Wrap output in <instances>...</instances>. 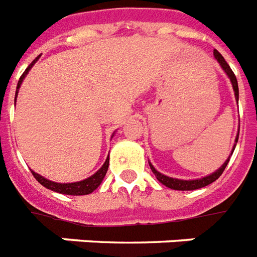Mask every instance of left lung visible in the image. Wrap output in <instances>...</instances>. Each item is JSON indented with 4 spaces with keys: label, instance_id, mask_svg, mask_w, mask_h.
I'll return each instance as SVG.
<instances>
[{
    "label": "left lung",
    "instance_id": "left-lung-1",
    "mask_svg": "<svg viewBox=\"0 0 257 257\" xmlns=\"http://www.w3.org/2000/svg\"><path fill=\"white\" fill-rule=\"evenodd\" d=\"M213 55H215V58H216L217 62L220 63L221 69H223V70L225 71V74L228 75L229 81H231V83H232L233 91H235L236 100H239V86H237V79H236L235 74H233V71L231 70L229 65L225 62V59L223 58V55H221L219 51L213 50ZM237 139H239V134H237V137H236L235 143H237ZM235 147H236V145H233L232 153H233V150H235ZM232 153H231V155H232ZM228 162H229V157H228V159H227V161L223 163V166H221L219 170H216V171L213 172V174H211V175H208V176H204V178H200V179H195V180L175 179V178L166 176V175H163V174H161L159 171H157V170H155V167H154L151 163H150V168H151V171L154 172V175L157 176V179L159 180L162 184H164L166 187H168V188H171V190H178V191H192V190H198V188H202V187H206V186H208V184L212 183V182H215V180H216L217 178L221 175V174H223V171H224L225 167H227Z\"/></svg>",
    "mask_w": 257,
    "mask_h": 257
}]
</instances>
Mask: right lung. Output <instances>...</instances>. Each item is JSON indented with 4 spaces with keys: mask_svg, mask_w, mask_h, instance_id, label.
Segmentation results:
<instances>
[{
    "mask_svg": "<svg viewBox=\"0 0 257 257\" xmlns=\"http://www.w3.org/2000/svg\"><path fill=\"white\" fill-rule=\"evenodd\" d=\"M40 57H37L34 61H33L28 67H26V70L24 71V74L21 75L20 78V81H18V85H17V90H16V98L18 95V89L21 87V83L24 81V78L26 77V74L29 73V70L32 69L33 65L38 61ZM114 135V134H112ZM108 157L106 159V162L103 163V166L98 170V171L91 175L90 178L85 180H81V182H75V183H55V182H51V180L46 179L44 176H41L40 174H37V172L32 171V174L34 175L38 182L44 187H46L47 190H51L54 191V192H58V194H65V195H87V194H91L94 190H96L99 184L102 183V180H103L104 175H106V172H107V168H108Z\"/></svg>",
    "mask_w": 257,
    "mask_h": 257,
    "instance_id": "add662e5",
    "label": "right lung"
}]
</instances>
